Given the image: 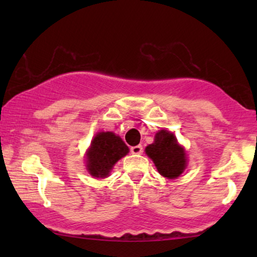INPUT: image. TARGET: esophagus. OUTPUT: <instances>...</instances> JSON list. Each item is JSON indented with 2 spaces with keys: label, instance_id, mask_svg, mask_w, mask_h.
Segmentation results:
<instances>
[{
  "label": "esophagus",
  "instance_id": "esophagus-1",
  "mask_svg": "<svg viewBox=\"0 0 257 257\" xmlns=\"http://www.w3.org/2000/svg\"><path fill=\"white\" fill-rule=\"evenodd\" d=\"M144 152V149L142 145H137L131 147V153L132 154H142Z\"/></svg>",
  "mask_w": 257,
  "mask_h": 257
}]
</instances>
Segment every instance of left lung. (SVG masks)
<instances>
[{
  "label": "left lung",
  "mask_w": 257,
  "mask_h": 257,
  "mask_svg": "<svg viewBox=\"0 0 257 257\" xmlns=\"http://www.w3.org/2000/svg\"><path fill=\"white\" fill-rule=\"evenodd\" d=\"M145 152L152 159L158 172L167 179L180 177L187 166L185 149L167 130L157 132L154 143L146 147Z\"/></svg>",
  "instance_id": "left-lung-1"
}]
</instances>
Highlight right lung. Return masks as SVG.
<instances>
[{
    "mask_svg": "<svg viewBox=\"0 0 257 257\" xmlns=\"http://www.w3.org/2000/svg\"><path fill=\"white\" fill-rule=\"evenodd\" d=\"M128 153V147L113 132L97 133L86 152V170L94 178H106L114 164Z\"/></svg>",
    "mask_w": 257,
    "mask_h": 257,
    "instance_id": "obj_1",
    "label": "right lung"
}]
</instances>
